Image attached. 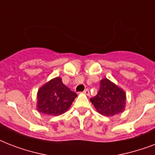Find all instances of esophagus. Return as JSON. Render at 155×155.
Segmentation results:
<instances>
[{
  "label": "esophagus",
  "mask_w": 155,
  "mask_h": 155,
  "mask_svg": "<svg viewBox=\"0 0 155 155\" xmlns=\"http://www.w3.org/2000/svg\"><path fill=\"white\" fill-rule=\"evenodd\" d=\"M84 93L86 95H89V90L88 89H85L84 91Z\"/></svg>",
  "instance_id": "esophagus-1"
}]
</instances>
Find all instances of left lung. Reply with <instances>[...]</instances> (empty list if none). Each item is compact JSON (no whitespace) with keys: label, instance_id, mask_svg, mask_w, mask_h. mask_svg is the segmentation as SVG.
<instances>
[{"label":"left lung","instance_id":"1","mask_svg":"<svg viewBox=\"0 0 155 155\" xmlns=\"http://www.w3.org/2000/svg\"><path fill=\"white\" fill-rule=\"evenodd\" d=\"M90 101L100 113L112 117L124 110L126 97L122 89L105 78L100 82L97 96Z\"/></svg>","mask_w":155,"mask_h":155}]
</instances>
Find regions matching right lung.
Wrapping results in <instances>:
<instances>
[{
	"label": "right lung",
	"instance_id": "obj_1",
	"mask_svg": "<svg viewBox=\"0 0 155 155\" xmlns=\"http://www.w3.org/2000/svg\"><path fill=\"white\" fill-rule=\"evenodd\" d=\"M76 97L75 92L63 84L61 78H54L38 90L37 108L47 115H61L70 108Z\"/></svg>",
	"mask_w": 155,
	"mask_h": 155
}]
</instances>
